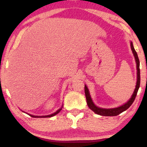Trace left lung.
Masks as SVG:
<instances>
[{
    "label": "left lung",
    "mask_w": 147,
    "mask_h": 147,
    "mask_svg": "<svg viewBox=\"0 0 147 147\" xmlns=\"http://www.w3.org/2000/svg\"><path fill=\"white\" fill-rule=\"evenodd\" d=\"M130 47H131L132 53L134 54V57H135V60L136 62V68H137V82H136V88L134 90V92L133 94H132V97L130 98L129 101H128L125 104L122 105L118 108H112V109H104V108H101L99 107H97L94 105V104L92 102L91 99V97L90 96L89 91H88L87 86H85L84 87V91H85V94L86 97V101H87V104L88 107L91 109L92 111H94L96 114H99L101 116H117L118 114H120L122 112L125 111L132 105L133 102L135 100L136 94H137L138 88L140 87V61L139 59H138L137 53H136L135 49L133 47L132 43H130Z\"/></svg>",
    "instance_id": "left-lung-1"
}]
</instances>
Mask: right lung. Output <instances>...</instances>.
Masks as SVG:
<instances>
[{"mask_svg": "<svg viewBox=\"0 0 147 147\" xmlns=\"http://www.w3.org/2000/svg\"><path fill=\"white\" fill-rule=\"evenodd\" d=\"M62 108H63V107H62ZM61 108H60V109L58 110L57 112H55V113H53V114H50V115H48V116H33V115H31V114H29V116H31V117H33V118H49V117H52V116H55V115H56V114H57L58 113H59V112L60 111H61Z\"/></svg>", "mask_w": 147, "mask_h": 147, "instance_id": "right-lung-1", "label": "right lung"}]
</instances>
